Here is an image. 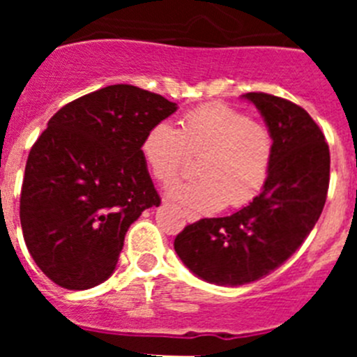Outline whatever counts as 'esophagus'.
I'll use <instances>...</instances> for the list:
<instances>
[{
  "label": "esophagus",
  "mask_w": 357,
  "mask_h": 357,
  "mask_svg": "<svg viewBox=\"0 0 357 357\" xmlns=\"http://www.w3.org/2000/svg\"><path fill=\"white\" fill-rule=\"evenodd\" d=\"M188 220H189V218H188Z\"/></svg>",
  "instance_id": "obj_1"
}]
</instances>
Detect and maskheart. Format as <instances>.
<instances>
[{
  "instance_id": "1",
  "label": "heart",
  "mask_w": 357,
  "mask_h": 357,
  "mask_svg": "<svg viewBox=\"0 0 357 357\" xmlns=\"http://www.w3.org/2000/svg\"><path fill=\"white\" fill-rule=\"evenodd\" d=\"M150 173L168 184L181 173L188 155H200L198 178L176 182L168 189L173 200L193 213H213L243 206L263 189L273 160V135L268 127L250 121L232 107L213 103L189 110L178 130L157 123L141 143Z\"/></svg>"
}]
</instances>
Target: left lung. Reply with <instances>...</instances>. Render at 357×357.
<instances>
[{
	"label": "left lung",
	"instance_id": "8db88e82",
	"mask_svg": "<svg viewBox=\"0 0 357 357\" xmlns=\"http://www.w3.org/2000/svg\"><path fill=\"white\" fill-rule=\"evenodd\" d=\"M243 98L257 107L273 135L263 191L238 213L204 218L175 238L189 272L218 286L259 280L291 257L318 222L329 189V146L313 118L284 98Z\"/></svg>",
	"mask_w": 357,
	"mask_h": 357
}]
</instances>
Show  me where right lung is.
<instances>
[{"instance_id":"add662e5","label":"right lung","mask_w":357,"mask_h":357,"mask_svg":"<svg viewBox=\"0 0 357 357\" xmlns=\"http://www.w3.org/2000/svg\"><path fill=\"white\" fill-rule=\"evenodd\" d=\"M178 109L135 85L62 107L31 146L19 218L44 275L66 289L109 279L128 227L160 198L141 155L146 132Z\"/></svg>"}]
</instances>
